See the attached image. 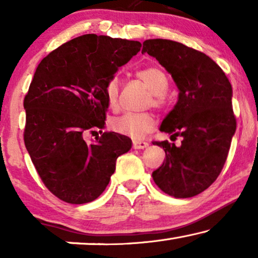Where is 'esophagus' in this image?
<instances>
[{
  "instance_id": "34e87169",
  "label": "esophagus",
  "mask_w": 258,
  "mask_h": 258,
  "mask_svg": "<svg viewBox=\"0 0 258 258\" xmlns=\"http://www.w3.org/2000/svg\"><path fill=\"white\" fill-rule=\"evenodd\" d=\"M149 144L147 142H143V141H134L133 142V147L134 149H144V148H147Z\"/></svg>"
}]
</instances>
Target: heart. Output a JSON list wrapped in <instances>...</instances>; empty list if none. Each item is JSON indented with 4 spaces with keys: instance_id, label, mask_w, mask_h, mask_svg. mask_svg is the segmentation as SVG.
<instances>
[{
    "instance_id": "1",
    "label": "heart",
    "mask_w": 258,
    "mask_h": 258,
    "mask_svg": "<svg viewBox=\"0 0 258 258\" xmlns=\"http://www.w3.org/2000/svg\"><path fill=\"white\" fill-rule=\"evenodd\" d=\"M137 77L151 91V102L155 107H162L164 94L168 90V77L158 67H148L137 73ZM119 95V83L117 79H111L105 87V96L108 105L115 108ZM155 118L150 114H124L111 121V128L119 135L128 136L134 140L143 139L155 128Z\"/></svg>"
}]
</instances>
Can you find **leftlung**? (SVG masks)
Instances as JSON below:
<instances>
[{
	"label": "left lung",
	"mask_w": 258,
	"mask_h": 258,
	"mask_svg": "<svg viewBox=\"0 0 258 258\" xmlns=\"http://www.w3.org/2000/svg\"><path fill=\"white\" fill-rule=\"evenodd\" d=\"M153 56L170 74L178 100L160 130L182 137L181 146L154 142L163 148V163L153 172L162 191L188 199L209 188L222 171L236 132L232 88L209 56L178 42L154 38L143 42L142 54Z\"/></svg>",
	"instance_id": "left-lung-1"
}]
</instances>
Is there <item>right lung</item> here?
Segmentation results:
<instances>
[{"instance_id":"right-lung-1","label":"right lung","mask_w":258,"mask_h":258,"mask_svg":"<svg viewBox=\"0 0 258 258\" xmlns=\"http://www.w3.org/2000/svg\"><path fill=\"white\" fill-rule=\"evenodd\" d=\"M141 45L87 34L37 66L24 97V144L44 185L67 203L96 200L109 184L117 157L132 149V140L117 133H103L93 143L83 137L104 129L105 87Z\"/></svg>"}]
</instances>
